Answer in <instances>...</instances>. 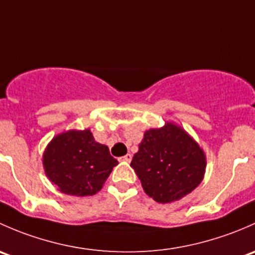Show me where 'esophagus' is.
I'll return each mask as SVG.
<instances>
[{"label":"esophagus","mask_w":255,"mask_h":255,"mask_svg":"<svg viewBox=\"0 0 255 255\" xmlns=\"http://www.w3.org/2000/svg\"><path fill=\"white\" fill-rule=\"evenodd\" d=\"M122 159H123V161H125V162H131V159H132V154H131V153L125 154L124 157H122Z\"/></svg>","instance_id":"34e87169"}]
</instances>
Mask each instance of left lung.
<instances>
[{"instance_id": "1", "label": "left lung", "mask_w": 255, "mask_h": 255, "mask_svg": "<svg viewBox=\"0 0 255 255\" xmlns=\"http://www.w3.org/2000/svg\"><path fill=\"white\" fill-rule=\"evenodd\" d=\"M130 166L149 198L169 204L203 182L206 154L184 128L167 122L164 127L145 131Z\"/></svg>"}]
</instances>
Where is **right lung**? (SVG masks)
I'll return each mask as SVG.
<instances>
[{"label":"right lung","mask_w":255,"mask_h":255,"mask_svg":"<svg viewBox=\"0 0 255 255\" xmlns=\"http://www.w3.org/2000/svg\"><path fill=\"white\" fill-rule=\"evenodd\" d=\"M117 164L108 146L97 142L89 128L54 136L43 153L46 177L61 193L73 196L98 193Z\"/></svg>","instance_id":"obj_1"}]
</instances>
